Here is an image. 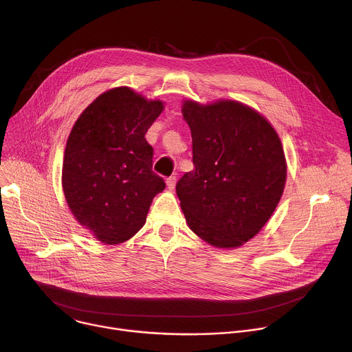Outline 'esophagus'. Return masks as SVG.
Segmentation results:
<instances>
[{"instance_id":"1","label":"esophagus","mask_w":352,"mask_h":352,"mask_svg":"<svg viewBox=\"0 0 352 352\" xmlns=\"http://www.w3.org/2000/svg\"><path fill=\"white\" fill-rule=\"evenodd\" d=\"M166 186L169 190H173L176 186V176H170L166 179Z\"/></svg>"}]
</instances>
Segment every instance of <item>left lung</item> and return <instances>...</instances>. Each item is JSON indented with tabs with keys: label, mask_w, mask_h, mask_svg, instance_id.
Here are the masks:
<instances>
[{
	"label": "left lung",
	"mask_w": 352,
	"mask_h": 352,
	"mask_svg": "<svg viewBox=\"0 0 352 352\" xmlns=\"http://www.w3.org/2000/svg\"><path fill=\"white\" fill-rule=\"evenodd\" d=\"M194 169L176 184L188 228L208 245L235 249L276 211L287 182L281 140L265 117L236 100H183Z\"/></svg>",
	"instance_id": "1"
}]
</instances>
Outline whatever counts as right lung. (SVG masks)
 I'll return each instance as SVG.
<instances>
[{
	"mask_svg": "<svg viewBox=\"0 0 352 352\" xmlns=\"http://www.w3.org/2000/svg\"><path fill=\"white\" fill-rule=\"evenodd\" d=\"M129 87L99 95L75 122L65 145L63 191L74 218L104 245H119L144 226L165 188L152 172L145 134L164 110Z\"/></svg>",
	"mask_w": 352,
	"mask_h": 352,
	"instance_id": "right-lung-1",
	"label": "right lung"
}]
</instances>
